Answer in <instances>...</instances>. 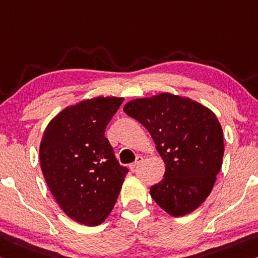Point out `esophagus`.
<instances>
[{
    "instance_id": "esophagus-1",
    "label": "esophagus",
    "mask_w": 258,
    "mask_h": 258,
    "mask_svg": "<svg viewBox=\"0 0 258 258\" xmlns=\"http://www.w3.org/2000/svg\"><path fill=\"white\" fill-rule=\"evenodd\" d=\"M142 162H144V157H142V156H138V157H137V161L134 162V163H132V164L130 165L131 171H136L137 167H138L139 165H140Z\"/></svg>"
}]
</instances>
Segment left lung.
I'll list each match as a JSON object with an SVG mask.
<instances>
[{"mask_svg": "<svg viewBox=\"0 0 258 258\" xmlns=\"http://www.w3.org/2000/svg\"><path fill=\"white\" fill-rule=\"evenodd\" d=\"M124 111L149 131L165 163L151 198L174 217L190 214L209 196L222 167L224 138L216 114L170 93L131 101Z\"/></svg>", "mask_w": 258, "mask_h": 258, "instance_id": "obj_1", "label": "left lung"}]
</instances>
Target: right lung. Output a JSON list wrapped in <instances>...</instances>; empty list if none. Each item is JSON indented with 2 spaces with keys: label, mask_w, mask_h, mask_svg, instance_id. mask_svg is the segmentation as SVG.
I'll use <instances>...</instances> for the list:
<instances>
[{
  "label": "right lung",
  "mask_w": 258,
  "mask_h": 258,
  "mask_svg": "<svg viewBox=\"0 0 258 258\" xmlns=\"http://www.w3.org/2000/svg\"><path fill=\"white\" fill-rule=\"evenodd\" d=\"M121 97H95L60 111L40 145V165L52 196L76 222L95 226L116 203L128 169L104 137Z\"/></svg>",
  "instance_id": "right-lung-1"
}]
</instances>
